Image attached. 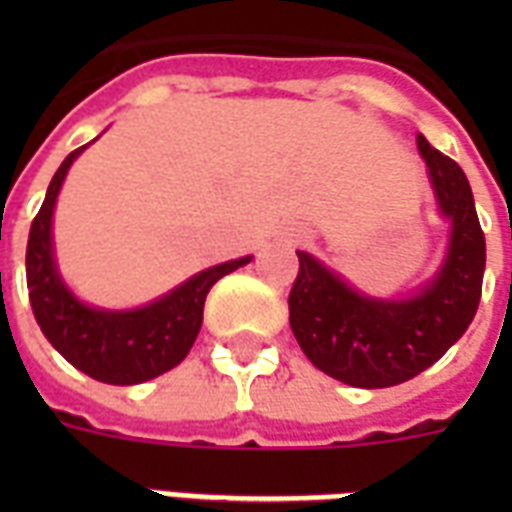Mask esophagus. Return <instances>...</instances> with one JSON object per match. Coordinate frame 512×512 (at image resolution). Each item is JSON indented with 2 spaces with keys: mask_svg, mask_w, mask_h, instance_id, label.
I'll use <instances>...</instances> for the list:
<instances>
[{
  "mask_svg": "<svg viewBox=\"0 0 512 512\" xmlns=\"http://www.w3.org/2000/svg\"><path fill=\"white\" fill-rule=\"evenodd\" d=\"M292 241H295V244H300V241H303V233H295V239Z\"/></svg>",
  "mask_w": 512,
  "mask_h": 512,
  "instance_id": "1",
  "label": "esophagus"
}]
</instances>
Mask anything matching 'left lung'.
Instances as JSON below:
<instances>
[{"mask_svg": "<svg viewBox=\"0 0 512 512\" xmlns=\"http://www.w3.org/2000/svg\"><path fill=\"white\" fill-rule=\"evenodd\" d=\"M420 156L449 220V247L436 276L396 300L361 295L308 252L289 292V327L316 369L353 388H390L433 366L465 335L478 311L486 241L460 164L417 135Z\"/></svg>", "mask_w": 512, "mask_h": 512, "instance_id": "left-lung-1", "label": "left lung"}]
</instances>
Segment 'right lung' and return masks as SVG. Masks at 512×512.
Segmentation results:
<instances>
[{
    "instance_id": "1",
    "label": "right lung",
    "mask_w": 512,
    "mask_h": 512,
    "mask_svg": "<svg viewBox=\"0 0 512 512\" xmlns=\"http://www.w3.org/2000/svg\"><path fill=\"white\" fill-rule=\"evenodd\" d=\"M84 148H76L52 175L26 247L28 300L50 345L79 372L108 385H138L170 372L188 356L204 319L207 292L252 257H239L196 273L154 303L132 311H106L82 303L58 273L52 249V212L60 185Z\"/></svg>"
}]
</instances>
